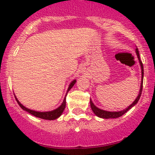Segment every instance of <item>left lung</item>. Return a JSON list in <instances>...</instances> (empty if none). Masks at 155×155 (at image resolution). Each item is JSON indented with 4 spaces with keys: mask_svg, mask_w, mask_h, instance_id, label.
Returning a JSON list of instances; mask_svg holds the SVG:
<instances>
[{
    "mask_svg": "<svg viewBox=\"0 0 155 155\" xmlns=\"http://www.w3.org/2000/svg\"><path fill=\"white\" fill-rule=\"evenodd\" d=\"M136 53L137 55L138 59H139V62L140 64V68H141V74H142V78H141V84H140V92L139 94H138V96L137 97V98L134 100V102L131 104L130 106L125 109L124 110L120 111V112H108V111H105L102 110V109H100L98 108H97L95 105H94V103L92 102L91 99H90V105H91V108L92 109L93 113L94 114L96 115L97 116L100 117V118H103V119H112V118H118V117H120L124 114H125L127 113V111L130 110L132 107H134V105H136L137 103V102L139 101L140 98V95H141L142 93V90H143V64H142V61H140V54H139V51H138V49L136 48Z\"/></svg>",
    "mask_w": 155,
    "mask_h": 155,
    "instance_id": "left-lung-1",
    "label": "left lung"
}]
</instances>
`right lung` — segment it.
I'll return each mask as SVG.
<instances>
[{"mask_svg":"<svg viewBox=\"0 0 155 155\" xmlns=\"http://www.w3.org/2000/svg\"><path fill=\"white\" fill-rule=\"evenodd\" d=\"M75 83H76V80H74L73 81L71 82V84H70L69 87H68V92L71 89V87L74 85ZM68 92H67V94H68ZM15 99H16V101H17L18 104L20 105V107H21L23 110L26 111V112L29 113L30 114L35 116V117H39V118L43 119V120H56V119H57L58 117H60V116H61V114H62L63 112H64V109H65V106H66V96H65V98H64L63 103L61 105V106H59L57 109H54V110H53V111H50V112H37V111L31 110V109H28V108H26V107H25L24 105H21V104L19 102L18 100L17 99V98H16V97H15Z\"/></svg>","mask_w":155,"mask_h":155,"instance_id":"right-lung-1","label":"right lung"}]
</instances>
